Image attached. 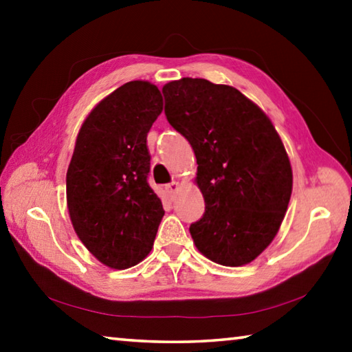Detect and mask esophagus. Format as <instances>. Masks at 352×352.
I'll use <instances>...</instances> for the list:
<instances>
[{
	"instance_id": "1",
	"label": "esophagus",
	"mask_w": 352,
	"mask_h": 352,
	"mask_svg": "<svg viewBox=\"0 0 352 352\" xmlns=\"http://www.w3.org/2000/svg\"><path fill=\"white\" fill-rule=\"evenodd\" d=\"M178 188H180V183L178 182H170L168 186H166V190H168V194L170 195L172 199L175 197V194H177V190H178Z\"/></svg>"
}]
</instances>
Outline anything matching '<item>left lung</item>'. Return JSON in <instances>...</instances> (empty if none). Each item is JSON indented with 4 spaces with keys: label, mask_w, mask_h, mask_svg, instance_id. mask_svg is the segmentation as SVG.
I'll use <instances>...</instances> for the list:
<instances>
[{
    "label": "left lung",
    "mask_w": 352,
    "mask_h": 352,
    "mask_svg": "<svg viewBox=\"0 0 352 352\" xmlns=\"http://www.w3.org/2000/svg\"><path fill=\"white\" fill-rule=\"evenodd\" d=\"M164 113L192 146L205 214L190 223L195 247L226 267L270 245L287 211L292 168L264 111L228 85L183 77L163 87Z\"/></svg>",
    "instance_id": "8db88e82"
}]
</instances>
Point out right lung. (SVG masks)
Here are the masks:
<instances>
[{
    "label": "right lung",
    "mask_w": 352,
    "mask_h": 352,
    "mask_svg": "<svg viewBox=\"0 0 352 352\" xmlns=\"http://www.w3.org/2000/svg\"><path fill=\"white\" fill-rule=\"evenodd\" d=\"M162 111L158 87L132 80L100 100L77 135L67 172L69 217L88 252L110 269L144 259L164 216L147 183V133Z\"/></svg>",
    "instance_id": "1"
}]
</instances>
